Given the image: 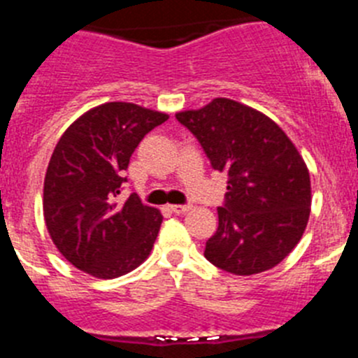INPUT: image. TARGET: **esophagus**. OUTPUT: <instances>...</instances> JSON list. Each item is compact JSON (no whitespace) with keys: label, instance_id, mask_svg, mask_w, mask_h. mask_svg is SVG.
Wrapping results in <instances>:
<instances>
[{"label":"esophagus","instance_id":"34e87169","mask_svg":"<svg viewBox=\"0 0 358 358\" xmlns=\"http://www.w3.org/2000/svg\"><path fill=\"white\" fill-rule=\"evenodd\" d=\"M189 208H192L189 204H173V206H170V210L177 215H182L186 213V211H189Z\"/></svg>","mask_w":358,"mask_h":358}]
</instances>
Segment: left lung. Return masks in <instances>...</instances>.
<instances>
[{
    "label": "left lung",
    "instance_id": "1",
    "mask_svg": "<svg viewBox=\"0 0 358 358\" xmlns=\"http://www.w3.org/2000/svg\"><path fill=\"white\" fill-rule=\"evenodd\" d=\"M176 118L197 138L211 166L227 173L206 260L238 276L276 267L301 240L312 204L308 169L289 136L260 110L229 98Z\"/></svg>",
    "mask_w": 358,
    "mask_h": 358
}]
</instances>
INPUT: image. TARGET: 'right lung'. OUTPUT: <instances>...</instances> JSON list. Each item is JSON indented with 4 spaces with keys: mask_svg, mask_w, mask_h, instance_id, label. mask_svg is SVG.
<instances>
[{
    "mask_svg": "<svg viewBox=\"0 0 358 358\" xmlns=\"http://www.w3.org/2000/svg\"><path fill=\"white\" fill-rule=\"evenodd\" d=\"M169 115L109 102L73 122L44 177L43 210L66 260L94 278H118L147 260L163 215L131 194L118 201L132 152Z\"/></svg>",
    "mask_w": 358,
    "mask_h": 358,
    "instance_id": "right-lung-1",
    "label": "right lung"
}]
</instances>
